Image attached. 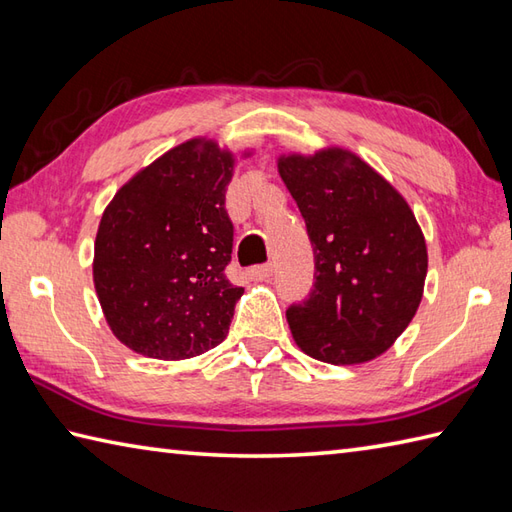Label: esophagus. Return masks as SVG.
<instances>
[{"label": "esophagus", "instance_id": "1", "mask_svg": "<svg viewBox=\"0 0 512 512\" xmlns=\"http://www.w3.org/2000/svg\"><path fill=\"white\" fill-rule=\"evenodd\" d=\"M273 275V264H262V266H253L248 270V277L253 281H264Z\"/></svg>", "mask_w": 512, "mask_h": 512}]
</instances>
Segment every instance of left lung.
<instances>
[{"label":"left lung","mask_w":512,"mask_h":512,"mask_svg":"<svg viewBox=\"0 0 512 512\" xmlns=\"http://www.w3.org/2000/svg\"><path fill=\"white\" fill-rule=\"evenodd\" d=\"M279 173L314 253L310 295L286 310L290 332L317 361H372L420 306L427 246L416 217L383 176L345 149L279 158Z\"/></svg>","instance_id":"1"}]
</instances>
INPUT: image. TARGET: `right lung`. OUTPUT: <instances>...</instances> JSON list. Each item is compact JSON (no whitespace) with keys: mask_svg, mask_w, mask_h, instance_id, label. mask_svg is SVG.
Wrapping results in <instances>:
<instances>
[{"mask_svg":"<svg viewBox=\"0 0 512 512\" xmlns=\"http://www.w3.org/2000/svg\"><path fill=\"white\" fill-rule=\"evenodd\" d=\"M231 178L233 156L195 138L138 171L107 204L94 288L129 350L180 361L224 341L244 295L224 273L233 253Z\"/></svg>","mask_w":512,"mask_h":512,"instance_id":"1","label":"right lung"}]
</instances>
